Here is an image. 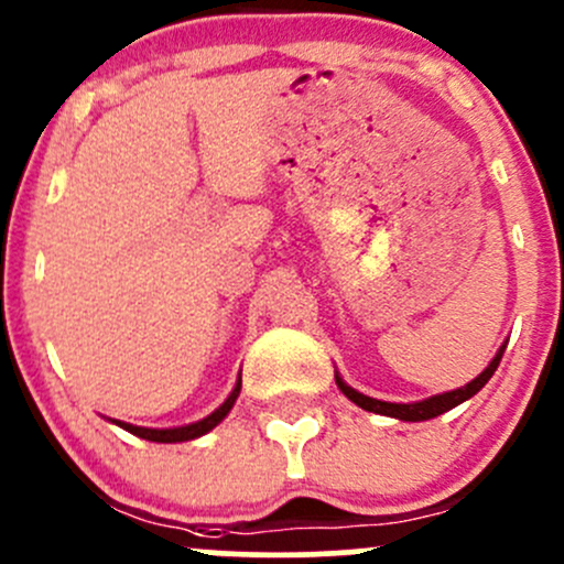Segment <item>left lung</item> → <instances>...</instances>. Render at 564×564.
<instances>
[{
    "label": "left lung",
    "instance_id": "left-lung-1",
    "mask_svg": "<svg viewBox=\"0 0 564 564\" xmlns=\"http://www.w3.org/2000/svg\"><path fill=\"white\" fill-rule=\"evenodd\" d=\"M503 351H506V346H501V349H498L496 357H492V362L487 365L485 370L479 372V376L474 378L471 383L460 386V389H455V391H445V394L429 397V400H421V402H408V404H402V402L372 400V397L359 394L357 389H351V386L346 383L340 376H335V383H338V389L344 391V394L349 397V400H351L354 404H359V408L367 410V413L389 415V419H400V421H429V419H436V415L447 413V410H453L455 404L471 400V397L477 394V391L482 389V386H485L487 381H490L492 372H496V367L501 365Z\"/></svg>",
    "mask_w": 564,
    "mask_h": 564
}]
</instances>
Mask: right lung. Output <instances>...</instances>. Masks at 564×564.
Returning a JSON list of instances; mask_svg holds the SVG:
<instances>
[{
	"label": "right lung",
	"mask_w": 564,
	"mask_h": 564,
	"mask_svg": "<svg viewBox=\"0 0 564 564\" xmlns=\"http://www.w3.org/2000/svg\"><path fill=\"white\" fill-rule=\"evenodd\" d=\"M239 389H242V378H239L237 386L231 389V394L226 397V402L220 404L218 410H213L207 419H202L197 423H188V426H175V429H145V426H132V423H124V421H111L117 423L119 429H124V432L141 436V440H149V442H188V440H197V436L207 434L210 429L218 426L220 421L229 415V410L234 408V402H237L239 397Z\"/></svg>",
	"instance_id": "obj_1"
}]
</instances>
